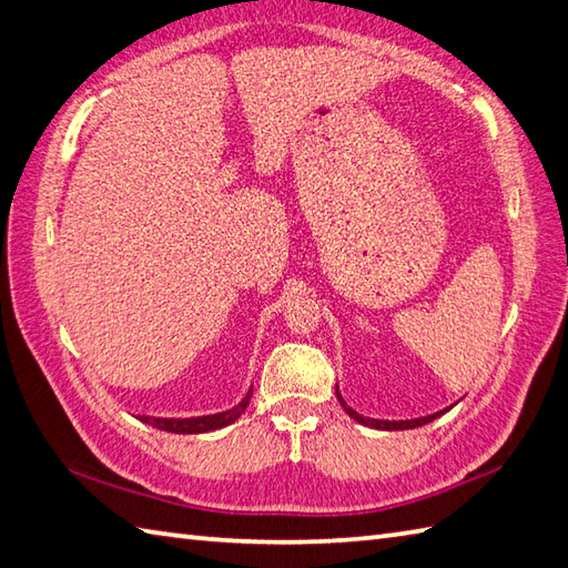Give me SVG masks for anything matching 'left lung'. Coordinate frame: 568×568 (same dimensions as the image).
<instances>
[{
	"mask_svg": "<svg viewBox=\"0 0 568 568\" xmlns=\"http://www.w3.org/2000/svg\"><path fill=\"white\" fill-rule=\"evenodd\" d=\"M336 397H338V402H341V406H344V412L353 418V420H358V424H363V426H367V428H377V430H408V428H418V426H426V424H430V420H435V418H440L443 414H447L450 412V408L455 406H445L443 412H435V414H428V416H420V418H406V420H385V418H371V416H363V414H358V412H353V408L344 402V397H341V392H338V387H336Z\"/></svg>",
	"mask_w": 568,
	"mask_h": 568,
	"instance_id": "left-lung-1",
	"label": "left lung"
}]
</instances>
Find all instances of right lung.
Here are the masks:
<instances>
[{
  "label": "right lung",
  "instance_id": "add662e5",
  "mask_svg": "<svg viewBox=\"0 0 568 568\" xmlns=\"http://www.w3.org/2000/svg\"><path fill=\"white\" fill-rule=\"evenodd\" d=\"M248 399H252V389L246 392V397L227 408V412H220V414H210V416H191V418H162V416H138L142 424H150L152 428H160V430H169V433H207V430H217V428H224L234 424L236 418H240L244 414V408L248 404Z\"/></svg>",
  "mask_w": 568,
  "mask_h": 568
}]
</instances>
